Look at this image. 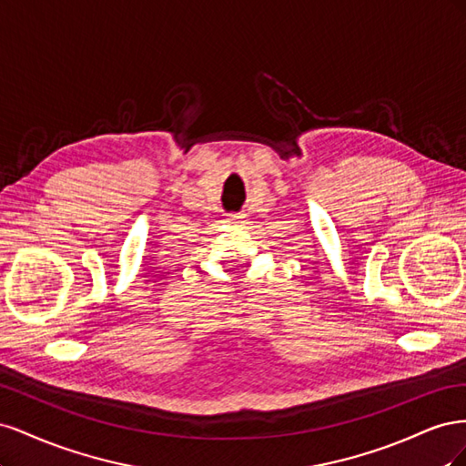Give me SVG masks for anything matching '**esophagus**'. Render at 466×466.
<instances>
[{"label": "esophagus", "instance_id": "obj_1", "mask_svg": "<svg viewBox=\"0 0 466 466\" xmlns=\"http://www.w3.org/2000/svg\"><path fill=\"white\" fill-rule=\"evenodd\" d=\"M245 219H247V214H243V211H233V214H228L229 223H245Z\"/></svg>", "mask_w": 466, "mask_h": 466}]
</instances>
